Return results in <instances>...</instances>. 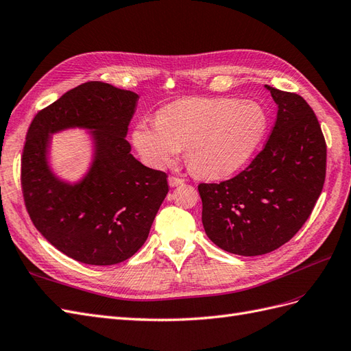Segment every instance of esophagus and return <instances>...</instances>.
<instances>
[{"label": "esophagus", "instance_id": "1", "mask_svg": "<svg viewBox=\"0 0 351 351\" xmlns=\"http://www.w3.org/2000/svg\"><path fill=\"white\" fill-rule=\"evenodd\" d=\"M168 183H169V186H171V187H177L180 184H183L184 180L180 178V177H176V176H169L168 177Z\"/></svg>", "mask_w": 351, "mask_h": 351}]
</instances>
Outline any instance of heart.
Instances as JSON below:
<instances>
[{
    "label": "heart",
    "mask_w": 351,
    "mask_h": 351,
    "mask_svg": "<svg viewBox=\"0 0 351 351\" xmlns=\"http://www.w3.org/2000/svg\"><path fill=\"white\" fill-rule=\"evenodd\" d=\"M267 130L259 104L231 98H186L165 105L156 121L142 120L133 143L154 168L176 161L184 147L186 162L197 176L226 177L249 161Z\"/></svg>",
    "instance_id": "b5f03b06"
}]
</instances>
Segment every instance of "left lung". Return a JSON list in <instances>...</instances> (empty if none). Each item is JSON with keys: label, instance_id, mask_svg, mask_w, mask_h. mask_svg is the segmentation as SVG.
Segmentation results:
<instances>
[{"label": "left lung", "instance_id": "8db88e82", "mask_svg": "<svg viewBox=\"0 0 351 351\" xmlns=\"http://www.w3.org/2000/svg\"><path fill=\"white\" fill-rule=\"evenodd\" d=\"M265 88L278 107L267 145L236 177L197 186L206 236L240 256L269 253L293 239L311 217L326 173L325 137L309 104Z\"/></svg>", "mask_w": 351, "mask_h": 351}]
</instances>
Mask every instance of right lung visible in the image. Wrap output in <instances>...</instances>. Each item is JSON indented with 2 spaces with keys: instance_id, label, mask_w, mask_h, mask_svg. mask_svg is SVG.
I'll return each instance as SVG.
<instances>
[{
  "instance_id": "obj_1",
  "label": "right lung",
  "mask_w": 351,
  "mask_h": 351,
  "mask_svg": "<svg viewBox=\"0 0 351 351\" xmlns=\"http://www.w3.org/2000/svg\"><path fill=\"white\" fill-rule=\"evenodd\" d=\"M137 93L102 82L79 84L32 120L22 156V190L38 231L69 258L115 265L139 250L168 193L167 174L145 167L125 141ZM80 126L91 130L88 174L70 185L50 171V134Z\"/></svg>"
}]
</instances>
